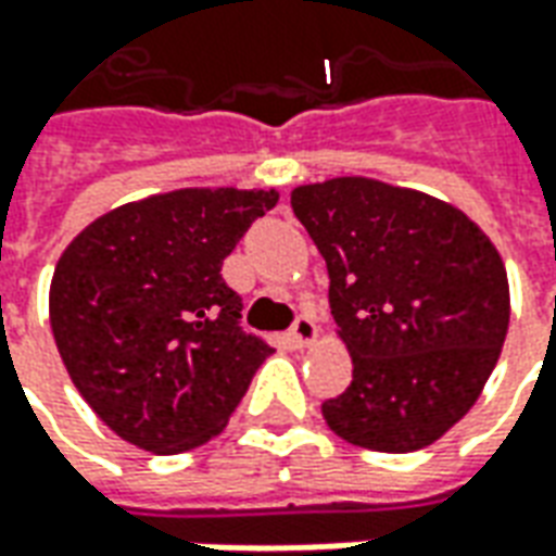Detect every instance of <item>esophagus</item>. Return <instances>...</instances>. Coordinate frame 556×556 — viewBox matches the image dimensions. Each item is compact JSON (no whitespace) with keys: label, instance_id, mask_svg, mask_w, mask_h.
I'll list each match as a JSON object with an SVG mask.
<instances>
[{"label":"esophagus","instance_id":"1","mask_svg":"<svg viewBox=\"0 0 556 556\" xmlns=\"http://www.w3.org/2000/svg\"><path fill=\"white\" fill-rule=\"evenodd\" d=\"M289 337L298 349H309L315 339H318V327H315V321L309 315H301V318L294 321V327H291Z\"/></svg>","mask_w":556,"mask_h":556}]
</instances>
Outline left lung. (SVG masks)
Wrapping results in <instances>:
<instances>
[{"mask_svg":"<svg viewBox=\"0 0 556 556\" xmlns=\"http://www.w3.org/2000/svg\"><path fill=\"white\" fill-rule=\"evenodd\" d=\"M325 255L349 390L321 405L342 441L414 453L477 405L509 330V279L465 211L410 187L339 175L291 190Z\"/></svg>","mask_w":556,"mask_h":556,"instance_id":"obj_1","label":"left lung"}]
</instances>
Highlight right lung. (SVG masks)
<instances>
[{"mask_svg": "<svg viewBox=\"0 0 556 556\" xmlns=\"http://www.w3.org/2000/svg\"><path fill=\"white\" fill-rule=\"evenodd\" d=\"M277 190L181 187L127 202L67 243L50 327L89 408L139 450L187 453L217 438L270 345L243 333L223 258Z\"/></svg>", "mask_w": 556, "mask_h": 556, "instance_id": "1", "label": "right lung"}]
</instances>
